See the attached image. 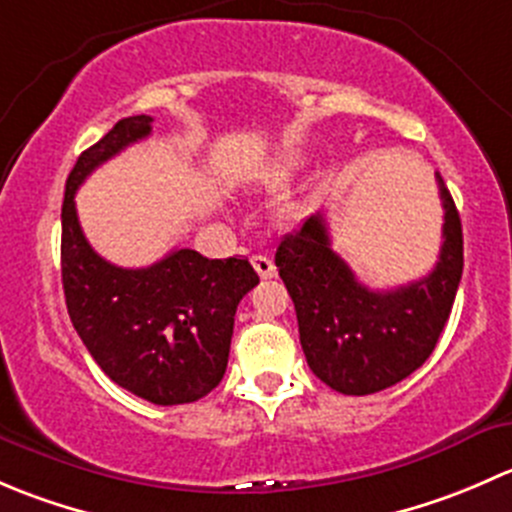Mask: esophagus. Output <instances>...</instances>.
<instances>
[{
    "instance_id": "obj_1",
    "label": "esophagus",
    "mask_w": 512,
    "mask_h": 512,
    "mask_svg": "<svg viewBox=\"0 0 512 512\" xmlns=\"http://www.w3.org/2000/svg\"><path fill=\"white\" fill-rule=\"evenodd\" d=\"M252 267H255L257 275H260L262 280H272V277L277 275L275 262H272V257L267 255H252Z\"/></svg>"
}]
</instances>
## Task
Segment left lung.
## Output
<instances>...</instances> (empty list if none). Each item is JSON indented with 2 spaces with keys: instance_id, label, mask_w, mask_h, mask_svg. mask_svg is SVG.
I'll use <instances>...</instances> for the list:
<instances>
[{
  "instance_id": "obj_1",
  "label": "left lung",
  "mask_w": 512,
  "mask_h": 512,
  "mask_svg": "<svg viewBox=\"0 0 512 512\" xmlns=\"http://www.w3.org/2000/svg\"><path fill=\"white\" fill-rule=\"evenodd\" d=\"M443 200V245L436 267L396 289L361 285L332 250L322 213L280 242L275 265L294 302L299 342L314 376L347 396L399 384L436 349L463 275V230L456 203L436 173Z\"/></svg>"
}]
</instances>
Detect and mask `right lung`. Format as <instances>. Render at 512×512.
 Segmentation results:
<instances>
[{
	"label": "right lung",
	"instance_id": "obj_1",
	"mask_svg": "<svg viewBox=\"0 0 512 512\" xmlns=\"http://www.w3.org/2000/svg\"><path fill=\"white\" fill-rule=\"evenodd\" d=\"M151 123L121 118L76 160L61 205V282L74 329L108 379L151 404H193L223 379L237 304L260 277L240 257L195 250L141 270L116 267L89 245L74 203L98 165L151 136Z\"/></svg>",
	"mask_w": 512,
	"mask_h": 512
}]
</instances>
